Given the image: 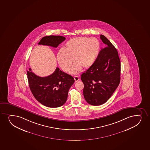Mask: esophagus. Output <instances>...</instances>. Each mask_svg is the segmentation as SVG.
Instances as JSON below:
<instances>
[{
  "label": "esophagus",
  "instance_id": "1",
  "mask_svg": "<svg viewBox=\"0 0 150 150\" xmlns=\"http://www.w3.org/2000/svg\"><path fill=\"white\" fill-rule=\"evenodd\" d=\"M74 80H75V82H77L78 81H79V77H78L77 76H76L74 78Z\"/></svg>",
  "mask_w": 150,
  "mask_h": 150
}]
</instances>
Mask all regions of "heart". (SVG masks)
I'll return each mask as SVG.
<instances>
[{"mask_svg":"<svg viewBox=\"0 0 150 150\" xmlns=\"http://www.w3.org/2000/svg\"><path fill=\"white\" fill-rule=\"evenodd\" d=\"M100 50V42L96 38L83 36L71 38L64 45V50L57 52V61L62 69L67 72L71 69L74 59L75 64L70 73L77 74L83 68L89 69L93 65Z\"/></svg>","mask_w":150,"mask_h":150,"instance_id":"obj_1","label":"heart"}]
</instances>
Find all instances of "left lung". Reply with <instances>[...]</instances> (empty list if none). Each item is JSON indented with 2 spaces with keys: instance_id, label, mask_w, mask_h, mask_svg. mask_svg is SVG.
<instances>
[{
  "instance_id": "8db88e82",
  "label": "left lung",
  "mask_w": 150,
  "mask_h": 150,
  "mask_svg": "<svg viewBox=\"0 0 150 150\" xmlns=\"http://www.w3.org/2000/svg\"><path fill=\"white\" fill-rule=\"evenodd\" d=\"M100 38L105 45L91 67L83 72V93L88 103L99 105L105 103L120 82L121 62L116 48L103 35Z\"/></svg>"
}]
</instances>
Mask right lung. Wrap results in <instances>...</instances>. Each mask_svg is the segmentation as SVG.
Masks as SVG:
<instances>
[{
  "label": "right lung",
  "mask_w": 150,
  "mask_h": 150,
  "mask_svg": "<svg viewBox=\"0 0 150 150\" xmlns=\"http://www.w3.org/2000/svg\"><path fill=\"white\" fill-rule=\"evenodd\" d=\"M66 40L64 36H45L38 45L57 47ZM29 88L33 96L42 105L50 108H57L63 105L67 100L69 90L74 83L72 76L59 70V67L52 74L40 77L31 71H27Z\"/></svg>",
  "instance_id": "right-lung-1"
}]
</instances>
